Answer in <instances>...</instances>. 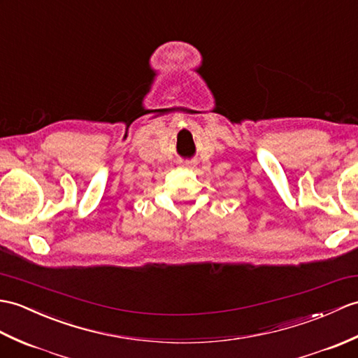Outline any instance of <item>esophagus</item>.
Instances as JSON below:
<instances>
[{
	"label": "esophagus",
	"mask_w": 358,
	"mask_h": 358,
	"mask_svg": "<svg viewBox=\"0 0 358 358\" xmlns=\"http://www.w3.org/2000/svg\"><path fill=\"white\" fill-rule=\"evenodd\" d=\"M185 168H186V169H194V164H192V163H186Z\"/></svg>",
	"instance_id": "esophagus-1"
}]
</instances>
